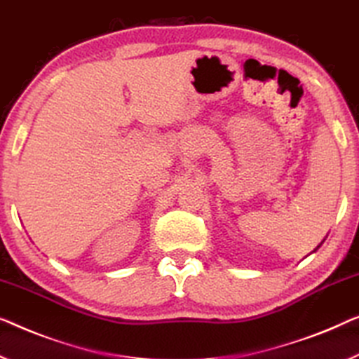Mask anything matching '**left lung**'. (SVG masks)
<instances>
[{
    "label": "left lung",
    "mask_w": 359,
    "mask_h": 359,
    "mask_svg": "<svg viewBox=\"0 0 359 359\" xmlns=\"http://www.w3.org/2000/svg\"><path fill=\"white\" fill-rule=\"evenodd\" d=\"M324 240H325V238H324ZM324 240H323V242H320V245H323V243H324ZM320 245H318V248L320 247ZM318 248H316V250H318ZM316 250H314V251H316Z\"/></svg>",
    "instance_id": "obj_1"
}]
</instances>
